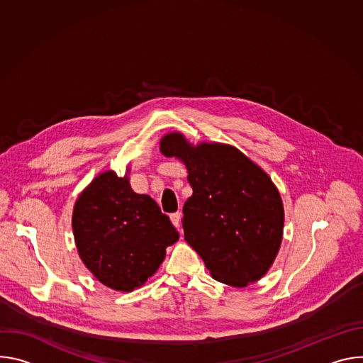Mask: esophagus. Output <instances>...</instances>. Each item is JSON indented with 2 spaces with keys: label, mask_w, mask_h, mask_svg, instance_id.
Returning <instances> with one entry per match:
<instances>
[{
  "label": "esophagus",
  "mask_w": 363,
  "mask_h": 363,
  "mask_svg": "<svg viewBox=\"0 0 363 363\" xmlns=\"http://www.w3.org/2000/svg\"><path fill=\"white\" fill-rule=\"evenodd\" d=\"M169 218H171L172 224H174L177 228H179V224H181V213H174V214L169 216Z\"/></svg>",
  "instance_id": "1"
}]
</instances>
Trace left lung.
Returning a JSON list of instances; mask_svg holds the SVG:
<instances>
[{"label": "left lung", "instance_id": "obj_1", "mask_svg": "<svg viewBox=\"0 0 363 363\" xmlns=\"http://www.w3.org/2000/svg\"><path fill=\"white\" fill-rule=\"evenodd\" d=\"M161 152L188 169L194 192L182 210L184 235L211 276L234 287L260 280L279 252L284 224L269 175L234 146L194 147L181 133L164 136Z\"/></svg>", "mask_w": 363, "mask_h": 363}]
</instances>
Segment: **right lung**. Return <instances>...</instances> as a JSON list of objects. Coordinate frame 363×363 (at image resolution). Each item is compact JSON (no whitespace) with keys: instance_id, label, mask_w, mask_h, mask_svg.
I'll use <instances>...</instances> for the list:
<instances>
[{"instance_id":"obj_1","label":"right lung","mask_w":363,"mask_h":363,"mask_svg":"<svg viewBox=\"0 0 363 363\" xmlns=\"http://www.w3.org/2000/svg\"><path fill=\"white\" fill-rule=\"evenodd\" d=\"M79 255L105 286L132 291L158 270L165 248L179 234L149 195L132 191L129 179L100 174L80 194L73 210Z\"/></svg>"}]
</instances>
